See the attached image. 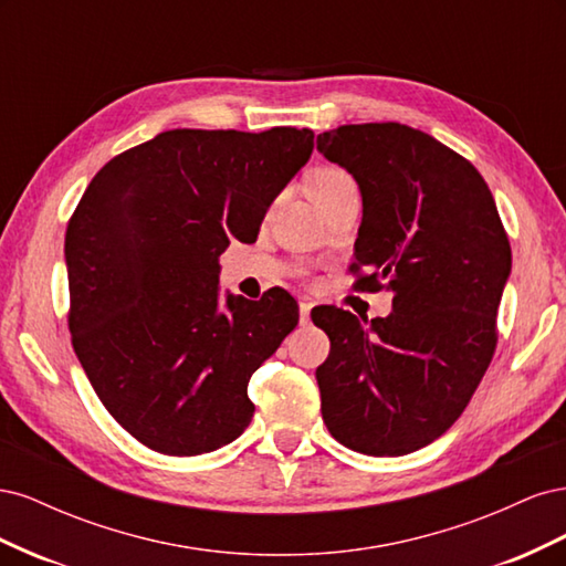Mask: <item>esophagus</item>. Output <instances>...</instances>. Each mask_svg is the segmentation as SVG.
<instances>
[{
  "label": "esophagus",
  "mask_w": 566,
  "mask_h": 566,
  "mask_svg": "<svg viewBox=\"0 0 566 566\" xmlns=\"http://www.w3.org/2000/svg\"><path fill=\"white\" fill-rule=\"evenodd\" d=\"M312 302L310 300H302L300 302V323L302 325H306V323H310V316H312Z\"/></svg>",
  "instance_id": "34e87169"
}]
</instances>
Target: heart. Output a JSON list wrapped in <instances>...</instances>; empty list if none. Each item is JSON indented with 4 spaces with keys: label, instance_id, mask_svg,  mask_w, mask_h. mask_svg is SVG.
<instances>
[{
    "label": "heart",
    "instance_id": "b5f03b06",
    "mask_svg": "<svg viewBox=\"0 0 566 566\" xmlns=\"http://www.w3.org/2000/svg\"><path fill=\"white\" fill-rule=\"evenodd\" d=\"M345 184H354L345 169L318 167L312 172L310 181H306V193H310V198H316V196H323V193H331V191H335V188L345 186Z\"/></svg>",
    "mask_w": 566,
    "mask_h": 566
}]
</instances>
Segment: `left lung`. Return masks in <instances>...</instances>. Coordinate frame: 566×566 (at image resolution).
Here are the masks:
<instances>
[{
    "instance_id": "left-lung-1",
    "label": "left lung",
    "mask_w": 566,
    "mask_h": 566,
    "mask_svg": "<svg viewBox=\"0 0 566 566\" xmlns=\"http://www.w3.org/2000/svg\"><path fill=\"white\" fill-rule=\"evenodd\" d=\"M316 150L358 184L364 202L356 287L394 293L391 314L321 310L331 337L316 368L328 432L366 455H406L460 418L495 349L512 252L476 169L434 136L399 123L345 125Z\"/></svg>"
}]
</instances>
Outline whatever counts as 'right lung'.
I'll use <instances>...</instances> for the list:
<instances>
[{
	"mask_svg": "<svg viewBox=\"0 0 566 566\" xmlns=\"http://www.w3.org/2000/svg\"><path fill=\"white\" fill-rule=\"evenodd\" d=\"M312 150V129H169L84 191L65 231L73 347L144 447L200 455L250 424L248 382L297 325V302L279 287L221 302L219 254L256 241Z\"/></svg>",
	"mask_w": 566,
	"mask_h": 566,
	"instance_id": "add662e5",
	"label": "right lung"
}]
</instances>
